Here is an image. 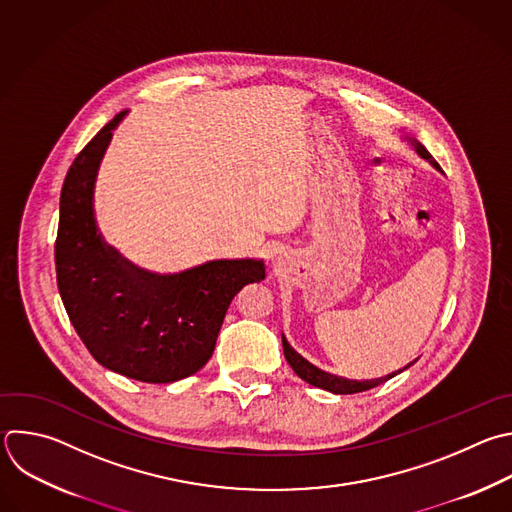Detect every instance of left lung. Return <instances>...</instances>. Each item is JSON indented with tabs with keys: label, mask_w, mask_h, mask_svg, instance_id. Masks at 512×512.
Wrapping results in <instances>:
<instances>
[{
	"label": "left lung",
	"mask_w": 512,
	"mask_h": 512,
	"mask_svg": "<svg viewBox=\"0 0 512 512\" xmlns=\"http://www.w3.org/2000/svg\"><path fill=\"white\" fill-rule=\"evenodd\" d=\"M410 142H412L414 150H416L424 160H428L434 168H438V170H440V164L432 158V154H430V152H428L420 142H416V140H410ZM281 342H283V354H285V360H287V364L293 368V372H295L303 382H307V384H311V386H315V388L327 390V392H331V394H358V392H366V390L376 388V386L384 384L386 380L394 378L398 372H402V370H398V372L388 374V376H384V378L364 380V382H358V380H346V378H337V376H331V374H327V372H321L319 368H315L313 364H309L305 358H301V356H299V354L289 346V342L285 339V335H281ZM412 364H414V362H412ZM412 364H408L406 368H410ZM406 368H404V370H406Z\"/></svg>",
	"instance_id": "8db88e82"
}]
</instances>
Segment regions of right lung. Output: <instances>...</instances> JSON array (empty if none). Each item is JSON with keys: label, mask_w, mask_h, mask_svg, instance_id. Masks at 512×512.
<instances>
[{"label": "right lung", "mask_w": 512, "mask_h": 512, "mask_svg": "<svg viewBox=\"0 0 512 512\" xmlns=\"http://www.w3.org/2000/svg\"><path fill=\"white\" fill-rule=\"evenodd\" d=\"M116 114L76 156L60 195L56 277L68 317L92 358L148 384L199 372L213 356L233 297L265 279L259 259H217L175 275L144 271L98 233L94 183Z\"/></svg>", "instance_id": "obj_1"}]
</instances>
